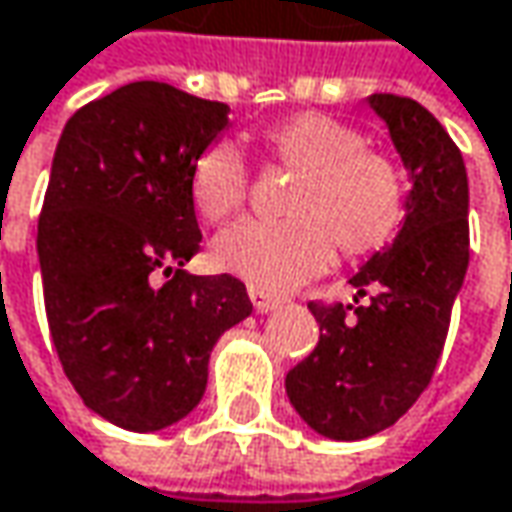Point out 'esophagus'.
<instances>
[{
	"instance_id": "34e87169",
	"label": "esophagus",
	"mask_w": 512,
	"mask_h": 512,
	"mask_svg": "<svg viewBox=\"0 0 512 512\" xmlns=\"http://www.w3.org/2000/svg\"><path fill=\"white\" fill-rule=\"evenodd\" d=\"M249 298H252L257 313H272V310L281 307V298H275V295H269V292H263V289H257V286L249 289Z\"/></svg>"
}]
</instances>
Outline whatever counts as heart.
Masks as SVG:
<instances>
[{"label": "heart", "instance_id": "b5f03b06", "mask_svg": "<svg viewBox=\"0 0 512 512\" xmlns=\"http://www.w3.org/2000/svg\"><path fill=\"white\" fill-rule=\"evenodd\" d=\"M275 162L298 182L286 199L292 220H240L214 240L220 269L246 284L284 292L324 272L333 249L379 252L406 217V173L388 153L365 147L359 130L324 112H298L266 130ZM196 211L220 223L249 196V165L234 141L208 144L191 167Z\"/></svg>", "mask_w": 512, "mask_h": 512}]
</instances>
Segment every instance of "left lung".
<instances>
[{
	"mask_svg": "<svg viewBox=\"0 0 512 512\" xmlns=\"http://www.w3.org/2000/svg\"><path fill=\"white\" fill-rule=\"evenodd\" d=\"M411 179L394 243L353 278L356 304H316L318 345L286 374L301 420L330 440L394 426L429 388L469 263L464 156L435 115L411 98L371 95Z\"/></svg>",
	"mask_w": 512,
	"mask_h": 512,
	"instance_id": "left-lung-1",
	"label": "left lung"
}]
</instances>
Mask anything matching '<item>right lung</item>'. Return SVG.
<instances>
[{
	"label": "right lung",
	"instance_id": "right-lung-1",
	"mask_svg": "<svg viewBox=\"0 0 512 512\" xmlns=\"http://www.w3.org/2000/svg\"><path fill=\"white\" fill-rule=\"evenodd\" d=\"M226 127V104L138 80L77 109L54 150L37 226L48 330L80 400L127 432L191 414L217 339L252 313L237 278L182 269L202 240L191 167Z\"/></svg>",
	"mask_w": 512,
	"mask_h": 512
}]
</instances>
